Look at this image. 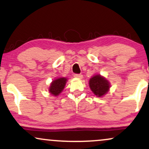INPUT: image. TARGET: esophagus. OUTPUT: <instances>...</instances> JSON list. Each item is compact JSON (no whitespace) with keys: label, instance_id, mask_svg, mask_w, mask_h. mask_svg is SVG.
I'll return each mask as SVG.
<instances>
[{"label":"esophagus","instance_id":"esophagus-1","mask_svg":"<svg viewBox=\"0 0 149 149\" xmlns=\"http://www.w3.org/2000/svg\"><path fill=\"white\" fill-rule=\"evenodd\" d=\"M73 76L75 77V78H83V75L82 74H74L73 75Z\"/></svg>","mask_w":149,"mask_h":149}]
</instances>
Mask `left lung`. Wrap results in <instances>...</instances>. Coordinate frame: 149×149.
<instances>
[{"label": "left lung", "mask_w": 149, "mask_h": 149, "mask_svg": "<svg viewBox=\"0 0 149 149\" xmlns=\"http://www.w3.org/2000/svg\"><path fill=\"white\" fill-rule=\"evenodd\" d=\"M89 83L92 91L96 96L98 97H102L107 93L110 88V85L108 80L100 75H97L90 78Z\"/></svg>", "instance_id": "obj_1"}]
</instances>
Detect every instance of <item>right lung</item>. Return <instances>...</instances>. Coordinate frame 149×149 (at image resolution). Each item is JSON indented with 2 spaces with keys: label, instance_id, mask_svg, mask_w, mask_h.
<instances>
[{
  "label": "right lung",
  "instance_id": "obj_1",
  "mask_svg": "<svg viewBox=\"0 0 149 149\" xmlns=\"http://www.w3.org/2000/svg\"><path fill=\"white\" fill-rule=\"evenodd\" d=\"M66 82V78H59L53 80L50 85V88H49V92L54 96H57L64 88Z\"/></svg>",
  "mask_w": 149,
  "mask_h": 149
}]
</instances>
